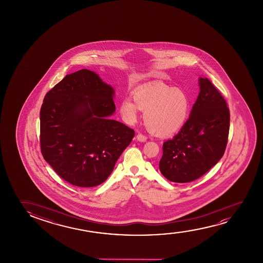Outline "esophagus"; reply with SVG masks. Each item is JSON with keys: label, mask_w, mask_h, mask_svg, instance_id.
<instances>
[{"label": "esophagus", "mask_w": 263, "mask_h": 263, "mask_svg": "<svg viewBox=\"0 0 263 263\" xmlns=\"http://www.w3.org/2000/svg\"><path fill=\"white\" fill-rule=\"evenodd\" d=\"M137 139L138 141H140V142H145L146 139H147V137H145L143 134H138L137 136Z\"/></svg>", "instance_id": "esophagus-1"}]
</instances>
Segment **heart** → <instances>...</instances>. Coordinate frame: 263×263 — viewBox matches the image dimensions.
<instances>
[{"label": "heart", "mask_w": 263, "mask_h": 263, "mask_svg": "<svg viewBox=\"0 0 263 263\" xmlns=\"http://www.w3.org/2000/svg\"><path fill=\"white\" fill-rule=\"evenodd\" d=\"M190 100L180 88L165 84L143 87L130 98L122 100L119 110L127 124H134L139 117V109L144 112L145 126L158 137H168L181 128L190 112Z\"/></svg>", "instance_id": "heart-1"}]
</instances>
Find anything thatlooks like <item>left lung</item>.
Wrapping results in <instances>:
<instances>
[{"instance_id": "obj_1", "label": "left lung", "mask_w": 263, "mask_h": 263, "mask_svg": "<svg viewBox=\"0 0 263 263\" xmlns=\"http://www.w3.org/2000/svg\"><path fill=\"white\" fill-rule=\"evenodd\" d=\"M200 91L191 116L173 139L162 145L159 169L167 180L186 183L208 173L227 148L230 112L227 101L208 78H199Z\"/></svg>"}]
</instances>
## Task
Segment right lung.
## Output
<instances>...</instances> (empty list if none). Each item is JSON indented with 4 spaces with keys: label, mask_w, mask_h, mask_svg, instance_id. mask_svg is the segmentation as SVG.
Wrapping results in <instances>:
<instances>
[{
    "label": "right lung",
    "mask_w": 263,
    "mask_h": 263,
    "mask_svg": "<svg viewBox=\"0 0 263 263\" xmlns=\"http://www.w3.org/2000/svg\"><path fill=\"white\" fill-rule=\"evenodd\" d=\"M114 90L95 72L82 69L65 76L44 98L40 149L63 180L77 187L104 182L135 131L109 119Z\"/></svg>",
    "instance_id": "obj_1"
}]
</instances>
